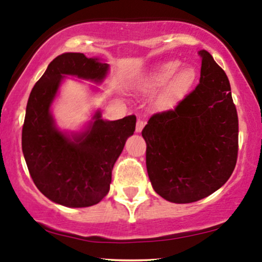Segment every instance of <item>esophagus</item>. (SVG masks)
Returning <instances> with one entry per match:
<instances>
[{
    "label": "esophagus",
    "mask_w": 262,
    "mask_h": 262,
    "mask_svg": "<svg viewBox=\"0 0 262 262\" xmlns=\"http://www.w3.org/2000/svg\"><path fill=\"white\" fill-rule=\"evenodd\" d=\"M144 125H145V122L141 121V119H138L137 124H135V130H137V133H140V132L143 130Z\"/></svg>",
    "instance_id": "esophagus-1"
}]
</instances>
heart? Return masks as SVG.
Masks as SVG:
<instances>
[{"label":"heart","mask_w":262,"mask_h":262,"mask_svg":"<svg viewBox=\"0 0 262 262\" xmlns=\"http://www.w3.org/2000/svg\"><path fill=\"white\" fill-rule=\"evenodd\" d=\"M180 68L179 61H169L161 65L158 71L150 77L149 85L151 87H161L169 83L162 95V101L167 102L182 96L191 89L196 80V71L192 68Z\"/></svg>","instance_id":"1"}]
</instances>
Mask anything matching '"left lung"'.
<instances>
[{
  "label": "left lung",
  "mask_w": 262,
  "mask_h": 262,
  "mask_svg": "<svg viewBox=\"0 0 262 262\" xmlns=\"http://www.w3.org/2000/svg\"><path fill=\"white\" fill-rule=\"evenodd\" d=\"M200 83L173 110L152 114L141 132L146 170L155 192L173 203H192L221 188L237 159L239 122L230 83L206 50Z\"/></svg>",
  "instance_id": "8db88e82"
}]
</instances>
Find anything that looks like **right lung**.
Returning <instances> with one entry per match:
<instances>
[{"label":"right lung","instance_id":"right-lung-1","mask_svg":"<svg viewBox=\"0 0 262 262\" xmlns=\"http://www.w3.org/2000/svg\"><path fill=\"white\" fill-rule=\"evenodd\" d=\"M108 64L81 53H65L48 65L33 87L22 129V150L33 182L45 197L65 207L97 204L110 191L114 162L135 130L134 114L118 121L93 116L87 130L73 138L60 132L50 113L65 75L101 82Z\"/></svg>","mask_w":262,"mask_h":262}]
</instances>
